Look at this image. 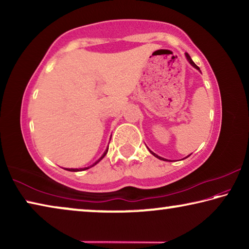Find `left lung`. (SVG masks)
I'll list each match as a JSON object with an SVG mask.
<instances>
[{"label":"left lung","instance_id":"1","mask_svg":"<svg viewBox=\"0 0 249 249\" xmlns=\"http://www.w3.org/2000/svg\"><path fill=\"white\" fill-rule=\"evenodd\" d=\"M185 56H187V59H188V61H189V62H190V64H191V65H192L193 67H195V68H196V69H197V70H200V68H199V67H197V66H196V65L195 64V62H193V60H192V59H191V57H190V56H189V54H188V53H187V54H185ZM149 151H150V150H149ZM150 153H151V154H153V155L155 156V157H157V158H159V159H161V160H166L165 158H161V157H159V156H157V155H156V154H154V153H153V151H150Z\"/></svg>","mask_w":249,"mask_h":249}]
</instances>
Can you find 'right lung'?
<instances>
[{"instance_id": "1", "label": "right lung", "mask_w": 249, "mask_h": 249, "mask_svg": "<svg viewBox=\"0 0 249 249\" xmlns=\"http://www.w3.org/2000/svg\"><path fill=\"white\" fill-rule=\"evenodd\" d=\"M107 149H108V148H107ZM107 149L104 151V154L102 155V157H101V158H100L99 160H96V161H95V162L93 163V165H92V166H90V167H93L94 165H96V163H98V162L100 161V160H101V159H102V158L104 157V156H105V155H107ZM90 167H88V168H84V169H81V170H86V169H89V168H90ZM67 170H68V169H67ZM81 170H79V169H69V171H81Z\"/></svg>"}]
</instances>
